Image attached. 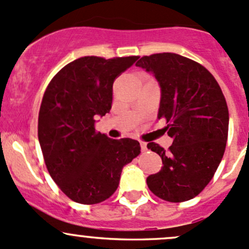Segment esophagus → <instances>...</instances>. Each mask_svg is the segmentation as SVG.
<instances>
[{
    "mask_svg": "<svg viewBox=\"0 0 249 249\" xmlns=\"http://www.w3.org/2000/svg\"><path fill=\"white\" fill-rule=\"evenodd\" d=\"M140 147H142V152H146V151H147V143L142 142H140Z\"/></svg>",
    "mask_w": 249,
    "mask_h": 249,
    "instance_id": "1",
    "label": "esophagus"
}]
</instances>
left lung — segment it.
<instances>
[{
	"label": "left lung",
	"mask_w": 249,
	"mask_h": 249,
	"mask_svg": "<svg viewBox=\"0 0 249 249\" xmlns=\"http://www.w3.org/2000/svg\"><path fill=\"white\" fill-rule=\"evenodd\" d=\"M138 67L155 74L160 85L158 120L164 119L173 145L165 151L156 142L163 166L147 178L158 198L182 202L201 193L218 168L228 139L229 111L214 76L204 66L173 53L142 56Z\"/></svg>",
	"instance_id": "obj_1"
}]
</instances>
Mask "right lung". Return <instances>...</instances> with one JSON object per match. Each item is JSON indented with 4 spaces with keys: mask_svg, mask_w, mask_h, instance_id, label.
I'll use <instances>...</instances> for the list:
<instances>
[{
    "mask_svg": "<svg viewBox=\"0 0 249 249\" xmlns=\"http://www.w3.org/2000/svg\"><path fill=\"white\" fill-rule=\"evenodd\" d=\"M138 56H85L65 66L49 83L38 116V139L51 178L71 200L93 205L119 187L122 168L140 155L137 140L110 139L94 117L112 103V85Z\"/></svg>",
    "mask_w": 249,
    "mask_h": 249,
    "instance_id": "obj_1",
    "label": "right lung"
}]
</instances>
